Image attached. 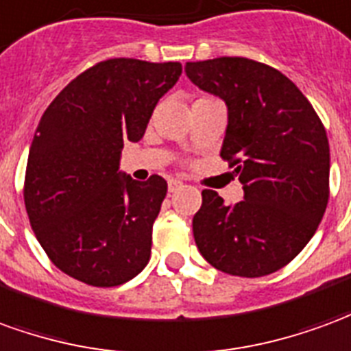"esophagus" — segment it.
<instances>
[{"label":"esophagus","instance_id":"1","mask_svg":"<svg viewBox=\"0 0 351 351\" xmlns=\"http://www.w3.org/2000/svg\"><path fill=\"white\" fill-rule=\"evenodd\" d=\"M183 187V181H180V180H170L168 181V191H170V193H176V191H178V189H181Z\"/></svg>","mask_w":351,"mask_h":351}]
</instances>
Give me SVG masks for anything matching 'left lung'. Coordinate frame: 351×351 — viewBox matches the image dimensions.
<instances>
[{
	"mask_svg": "<svg viewBox=\"0 0 351 351\" xmlns=\"http://www.w3.org/2000/svg\"><path fill=\"white\" fill-rule=\"evenodd\" d=\"M185 73L227 104L221 158L243 185V200L230 206L204 189L196 245L221 272L272 274L304 250L329 202L325 126L297 84L267 64L221 56L187 62Z\"/></svg>",
	"mask_w": 351,
	"mask_h": 351,
	"instance_id": "1",
	"label": "left lung"
}]
</instances>
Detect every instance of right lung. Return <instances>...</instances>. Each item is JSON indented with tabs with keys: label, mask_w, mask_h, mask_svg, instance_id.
I'll list each match as a JSON object with an SVG mask.
<instances>
[{
	"label": "right lung",
	"mask_w": 351,
	"mask_h": 351,
	"mask_svg": "<svg viewBox=\"0 0 351 351\" xmlns=\"http://www.w3.org/2000/svg\"><path fill=\"white\" fill-rule=\"evenodd\" d=\"M180 62L109 58L52 100L29 147L24 204L52 265L94 287H115L147 267L153 223L168 183L119 171L124 141H140Z\"/></svg>",
	"instance_id": "1"
}]
</instances>
